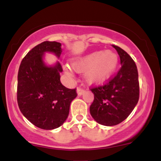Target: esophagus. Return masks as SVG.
I'll return each mask as SVG.
<instances>
[{"label":"esophagus","mask_w":161,"mask_h":161,"mask_svg":"<svg viewBox=\"0 0 161 161\" xmlns=\"http://www.w3.org/2000/svg\"><path fill=\"white\" fill-rule=\"evenodd\" d=\"M77 93H78V94L79 95V96H81V95H82L84 93H85V90H83L82 88H78L77 89Z\"/></svg>","instance_id":"esophagus-1"}]
</instances>
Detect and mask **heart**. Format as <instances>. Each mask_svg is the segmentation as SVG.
I'll return each mask as SVG.
<instances>
[{"mask_svg": "<svg viewBox=\"0 0 161 161\" xmlns=\"http://www.w3.org/2000/svg\"><path fill=\"white\" fill-rule=\"evenodd\" d=\"M118 57L111 51H97L75 60L72 66L76 71H85L88 82L99 83L108 79L116 68Z\"/></svg>", "mask_w": 161, "mask_h": 161, "instance_id": "obj_1", "label": "heart"}]
</instances>
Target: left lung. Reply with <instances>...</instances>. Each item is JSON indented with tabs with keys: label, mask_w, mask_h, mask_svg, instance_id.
<instances>
[{
	"label": "left lung",
	"mask_w": 161,
	"mask_h": 161,
	"mask_svg": "<svg viewBox=\"0 0 161 161\" xmlns=\"http://www.w3.org/2000/svg\"><path fill=\"white\" fill-rule=\"evenodd\" d=\"M120 58L121 68L104 85L90 90L94 99L90 107L92 117L98 124L115 126L131 113L139 99V82L137 66L127 52L113 45Z\"/></svg>",
	"instance_id": "obj_1"
}]
</instances>
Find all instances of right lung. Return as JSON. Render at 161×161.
<instances>
[{
  "label": "right lung",
  "instance_id": "1",
  "mask_svg": "<svg viewBox=\"0 0 161 161\" xmlns=\"http://www.w3.org/2000/svg\"><path fill=\"white\" fill-rule=\"evenodd\" d=\"M61 44L43 42L27 53L18 72L17 102L23 115L36 127L53 130L60 127L69 114L71 102L77 97L76 89L60 82L61 64L47 67L42 60L45 52L61 53Z\"/></svg>",
  "mask_w": 161,
  "mask_h": 161
}]
</instances>
